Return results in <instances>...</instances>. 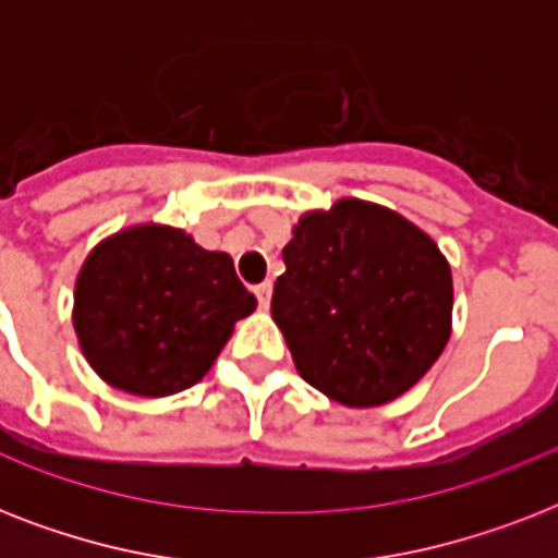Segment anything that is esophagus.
I'll list each match as a JSON object with an SVG mask.
<instances>
[{"instance_id":"1","label":"esophagus","mask_w":558,"mask_h":558,"mask_svg":"<svg viewBox=\"0 0 558 558\" xmlns=\"http://www.w3.org/2000/svg\"><path fill=\"white\" fill-rule=\"evenodd\" d=\"M254 295H257V301H260L263 310H269V301H271V280H266V283H260V287H254Z\"/></svg>"}]
</instances>
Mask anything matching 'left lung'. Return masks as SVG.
Listing matches in <instances>:
<instances>
[{
	"mask_svg": "<svg viewBox=\"0 0 558 558\" xmlns=\"http://www.w3.org/2000/svg\"><path fill=\"white\" fill-rule=\"evenodd\" d=\"M283 263L271 318L324 397L385 405L440 359L454 306L449 260L402 214L353 196L306 210Z\"/></svg>",
	"mask_w": 558,
	"mask_h": 558,
	"instance_id": "1",
	"label": "left lung"
}]
</instances>
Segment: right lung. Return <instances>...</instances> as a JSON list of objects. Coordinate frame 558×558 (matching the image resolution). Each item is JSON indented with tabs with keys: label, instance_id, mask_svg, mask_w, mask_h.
<instances>
[{
	"label": "right lung",
	"instance_id": "obj_1",
	"mask_svg": "<svg viewBox=\"0 0 558 558\" xmlns=\"http://www.w3.org/2000/svg\"><path fill=\"white\" fill-rule=\"evenodd\" d=\"M257 298L226 252L142 222L100 240L74 280L72 324L100 379L135 397L191 388L217 362Z\"/></svg>",
	"mask_w": 558,
	"mask_h": 558
}]
</instances>
